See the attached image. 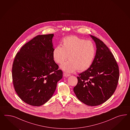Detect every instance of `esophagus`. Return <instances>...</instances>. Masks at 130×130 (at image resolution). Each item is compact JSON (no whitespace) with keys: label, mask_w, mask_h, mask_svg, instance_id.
<instances>
[{"label":"esophagus","mask_w":130,"mask_h":130,"mask_svg":"<svg viewBox=\"0 0 130 130\" xmlns=\"http://www.w3.org/2000/svg\"><path fill=\"white\" fill-rule=\"evenodd\" d=\"M63 75H64V76H65V77H67L70 76H71V74H68V73H65V72H64V73H63Z\"/></svg>","instance_id":"obj_1"}]
</instances>
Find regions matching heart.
I'll return each mask as SVG.
<instances>
[{
	"instance_id": "b5f03b06",
	"label": "heart",
	"mask_w": 130,
	"mask_h": 130,
	"mask_svg": "<svg viewBox=\"0 0 130 130\" xmlns=\"http://www.w3.org/2000/svg\"><path fill=\"white\" fill-rule=\"evenodd\" d=\"M95 53L96 47L93 42L70 36L63 39L62 47H55L53 57L56 63L61 64L69 56L70 60L63 63L61 68L68 72H72L77 70L78 71L88 70L93 62Z\"/></svg>"
}]
</instances>
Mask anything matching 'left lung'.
Segmentation results:
<instances>
[{
  "mask_svg": "<svg viewBox=\"0 0 130 130\" xmlns=\"http://www.w3.org/2000/svg\"><path fill=\"white\" fill-rule=\"evenodd\" d=\"M97 47L91 67L77 77L73 91L80 101L89 106L105 102L114 93L119 78L118 64L114 56L102 40L93 36Z\"/></svg>",
  "mask_w": 130,
  "mask_h": 130,
  "instance_id": "left-lung-1",
  "label": "left lung"
}]
</instances>
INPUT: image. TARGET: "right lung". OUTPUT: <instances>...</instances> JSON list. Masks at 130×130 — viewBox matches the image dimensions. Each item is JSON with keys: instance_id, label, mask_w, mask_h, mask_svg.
<instances>
[{"instance_id": "right-lung-1", "label": "right lung", "mask_w": 130, "mask_h": 130, "mask_svg": "<svg viewBox=\"0 0 130 130\" xmlns=\"http://www.w3.org/2000/svg\"><path fill=\"white\" fill-rule=\"evenodd\" d=\"M53 34L36 36L16 54L12 80L16 93L28 104L39 106L55 92L63 72L53 57Z\"/></svg>"}]
</instances>
